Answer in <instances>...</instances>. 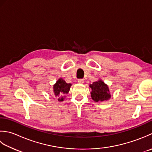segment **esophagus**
Returning a JSON list of instances; mask_svg holds the SVG:
<instances>
[{"label": "esophagus", "mask_w": 152, "mask_h": 152, "mask_svg": "<svg viewBox=\"0 0 152 152\" xmlns=\"http://www.w3.org/2000/svg\"><path fill=\"white\" fill-rule=\"evenodd\" d=\"M77 82H78V83H80V84H83V83H84V80L83 79H78V80H77Z\"/></svg>", "instance_id": "1"}]
</instances>
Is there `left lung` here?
<instances>
[{"label": "left lung", "instance_id": "1", "mask_svg": "<svg viewBox=\"0 0 152 152\" xmlns=\"http://www.w3.org/2000/svg\"><path fill=\"white\" fill-rule=\"evenodd\" d=\"M90 87L92 88L91 97L95 102L105 101L110 98L109 88L102 80H99L94 82L92 85H90Z\"/></svg>", "mask_w": 152, "mask_h": 152}]
</instances>
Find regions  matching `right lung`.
Returning a JSON list of instances; mask_svg holds the SVG:
<instances>
[{"mask_svg":"<svg viewBox=\"0 0 152 152\" xmlns=\"http://www.w3.org/2000/svg\"><path fill=\"white\" fill-rule=\"evenodd\" d=\"M71 86H72V85L70 83L67 84L62 79H58L53 87L54 94L56 96L58 97V101L61 102L64 100V97L62 96V95L68 93V92L69 91Z\"/></svg>","mask_w":152,"mask_h":152,"instance_id":"obj_1","label":"right lung"}]
</instances>
